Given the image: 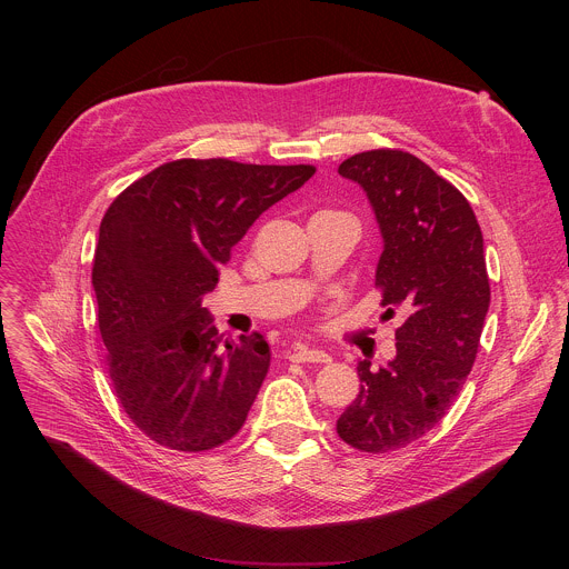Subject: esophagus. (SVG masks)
<instances>
[{
    "label": "esophagus",
    "mask_w": 569,
    "mask_h": 569,
    "mask_svg": "<svg viewBox=\"0 0 569 569\" xmlns=\"http://www.w3.org/2000/svg\"><path fill=\"white\" fill-rule=\"evenodd\" d=\"M290 358L297 362H331V356L327 351H319V349H310L306 345H297L290 351Z\"/></svg>",
    "instance_id": "34e87169"
}]
</instances>
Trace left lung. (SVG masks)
Returning a JSON list of instances; mask_svg holds the SVG:
<instances>
[{
	"label": "left lung",
	"instance_id": "1",
	"mask_svg": "<svg viewBox=\"0 0 569 569\" xmlns=\"http://www.w3.org/2000/svg\"><path fill=\"white\" fill-rule=\"evenodd\" d=\"M338 171L365 189L380 224V303L408 308L396 358L378 371L358 365L360 393L338 419L345 443L380 455L410 446L450 410L479 349L491 286L472 207L426 161L376 148Z\"/></svg>",
	"mask_w": 569,
	"mask_h": 569
}]
</instances>
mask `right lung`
Wrapping results in <instances>:
<instances>
[{"label":"right lung","mask_w":569,"mask_h":569,"mask_svg":"<svg viewBox=\"0 0 569 569\" xmlns=\"http://www.w3.org/2000/svg\"><path fill=\"white\" fill-rule=\"evenodd\" d=\"M315 167L176 159L108 207L92 283L114 393L154 443L202 452L248 419L270 369L261 333L224 340L202 308L218 266L254 220Z\"/></svg>","instance_id":"right-lung-1"}]
</instances>
